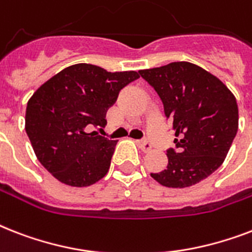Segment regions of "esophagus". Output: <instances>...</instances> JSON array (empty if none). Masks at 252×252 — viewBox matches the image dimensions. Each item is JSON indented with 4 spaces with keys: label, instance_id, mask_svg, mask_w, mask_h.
<instances>
[{
    "label": "esophagus",
    "instance_id": "obj_1",
    "mask_svg": "<svg viewBox=\"0 0 252 252\" xmlns=\"http://www.w3.org/2000/svg\"><path fill=\"white\" fill-rule=\"evenodd\" d=\"M137 145L140 146L144 152H149V150L152 149V144H150L149 141H146V140H138Z\"/></svg>",
    "mask_w": 252,
    "mask_h": 252
}]
</instances>
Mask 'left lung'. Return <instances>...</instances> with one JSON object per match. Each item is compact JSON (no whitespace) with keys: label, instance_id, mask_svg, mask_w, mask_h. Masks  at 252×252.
Wrapping results in <instances>:
<instances>
[{"label":"left lung","instance_id":"1","mask_svg":"<svg viewBox=\"0 0 252 252\" xmlns=\"http://www.w3.org/2000/svg\"><path fill=\"white\" fill-rule=\"evenodd\" d=\"M138 73L158 94L176 136L166 168L150 175L170 188L199 183L222 165L237 134L235 96L217 77L186 61Z\"/></svg>","mask_w":252,"mask_h":252}]
</instances>
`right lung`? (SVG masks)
Wrapping results in <instances>:
<instances>
[{
	"label": "right lung",
	"mask_w": 252,
	"mask_h": 252,
	"mask_svg": "<svg viewBox=\"0 0 252 252\" xmlns=\"http://www.w3.org/2000/svg\"><path fill=\"white\" fill-rule=\"evenodd\" d=\"M137 72H107L91 64L63 69L41 85L26 108V133L40 163L61 183L86 187L106 175L116 140L90 132Z\"/></svg>",
	"instance_id": "right-lung-1"
}]
</instances>
